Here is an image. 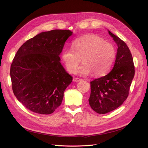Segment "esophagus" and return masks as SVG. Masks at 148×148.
<instances>
[{"label": "esophagus", "instance_id": "esophagus-1", "mask_svg": "<svg viewBox=\"0 0 148 148\" xmlns=\"http://www.w3.org/2000/svg\"><path fill=\"white\" fill-rule=\"evenodd\" d=\"M81 80H82V79H81V78H79V77H75V78L73 79V81H74V82H79V81H81Z\"/></svg>", "mask_w": 148, "mask_h": 148}]
</instances>
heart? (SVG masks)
I'll list each match as a JSON object with an SVG mask.
<instances>
[{"mask_svg": "<svg viewBox=\"0 0 148 148\" xmlns=\"http://www.w3.org/2000/svg\"><path fill=\"white\" fill-rule=\"evenodd\" d=\"M73 49H64L61 57L67 71L74 73L79 63H83L78 73L81 75L93 73L94 76L107 74L114 65L116 51L114 45L94 34L78 37L73 42Z\"/></svg>", "mask_w": 148, "mask_h": 148, "instance_id": "b5f03b06", "label": "heart"}]
</instances>
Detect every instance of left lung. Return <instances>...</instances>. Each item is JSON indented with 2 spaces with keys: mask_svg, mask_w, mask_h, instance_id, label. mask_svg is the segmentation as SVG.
Wrapping results in <instances>:
<instances>
[{
  "mask_svg": "<svg viewBox=\"0 0 148 148\" xmlns=\"http://www.w3.org/2000/svg\"><path fill=\"white\" fill-rule=\"evenodd\" d=\"M117 45L112 70L103 77L90 82L89 103L98 114H106L119 108L127 99L135 70L132 54L126 44L108 31Z\"/></svg>",
  "mask_w": 148,
  "mask_h": 148,
  "instance_id": "left-lung-1",
  "label": "left lung"
}]
</instances>
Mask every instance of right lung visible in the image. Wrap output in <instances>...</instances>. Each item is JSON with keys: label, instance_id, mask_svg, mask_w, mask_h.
<instances>
[{"label": "right lung", "instance_id": "right-lung-1", "mask_svg": "<svg viewBox=\"0 0 148 148\" xmlns=\"http://www.w3.org/2000/svg\"><path fill=\"white\" fill-rule=\"evenodd\" d=\"M72 34L69 30L41 32L17 51L10 66L12 88L18 101L29 110L50 114L61 104L73 77L61 65L59 55Z\"/></svg>", "mask_w": 148, "mask_h": 148}]
</instances>
